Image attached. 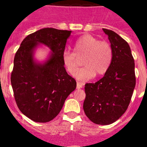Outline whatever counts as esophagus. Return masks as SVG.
Returning <instances> with one entry per match:
<instances>
[{"instance_id":"1","label":"esophagus","mask_w":147,"mask_h":147,"mask_svg":"<svg viewBox=\"0 0 147 147\" xmlns=\"http://www.w3.org/2000/svg\"><path fill=\"white\" fill-rule=\"evenodd\" d=\"M82 87H83V83L79 82L76 83V88H77V89H81V88H82Z\"/></svg>"}]
</instances>
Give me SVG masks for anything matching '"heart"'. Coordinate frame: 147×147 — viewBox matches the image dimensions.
<instances>
[{
	"instance_id": "obj_1",
	"label": "heart",
	"mask_w": 147,
	"mask_h": 147,
	"mask_svg": "<svg viewBox=\"0 0 147 147\" xmlns=\"http://www.w3.org/2000/svg\"><path fill=\"white\" fill-rule=\"evenodd\" d=\"M74 52L65 50L62 53L63 65L67 72L73 74L79 63V59L84 57V67L78 69L74 76L79 80L85 81L96 75H104L112 64L113 53L108 42L99 41L90 34L78 38L74 44Z\"/></svg>"
}]
</instances>
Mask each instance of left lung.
I'll use <instances>...</instances> for the list:
<instances>
[{
    "label": "left lung",
    "instance_id": "obj_1",
    "mask_svg": "<svg viewBox=\"0 0 147 147\" xmlns=\"http://www.w3.org/2000/svg\"><path fill=\"white\" fill-rule=\"evenodd\" d=\"M103 31L113 49L112 64L101 80L85 85L83 109L94 124L108 125L127 110L136 87V74L129 44L111 30L103 28Z\"/></svg>",
    "mask_w": 147,
    "mask_h": 147
}]
</instances>
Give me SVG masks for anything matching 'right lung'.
Segmentation results:
<instances>
[{
	"mask_svg": "<svg viewBox=\"0 0 147 147\" xmlns=\"http://www.w3.org/2000/svg\"><path fill=\"white\" fill-rule=\"evenodd\" d=\"M71 33L67 30L42 28L28 35L17 51L11 86L19 110L34 121L45 123L54 119L76 89V80L67 74L62 59ZM40 45L51 50L42 63L34 59L35 50Z\"/></svg>",
	"mask_w": 147,
	"mask_h": 147,
	"instance_id": "1",
	"label": "right lung"
}]
</instances>
